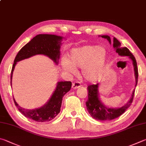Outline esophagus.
<instances>
[{
    "label": "esophagus",
    "instance_id": "esophagus-1",
    "mask_svg": "<svg viewBox=\"0 0 146 146\" xmlns=\"http://www.w3.org/2000/svg\"><path fill=\"white\" fill-rule=\"evenodd\" d=\"M81 86V84L79 82H74L72 84V88L73 89H77Z\"/></svg>",
    "mask_w": 146,
    "mask_h": 146
}]
</instances>
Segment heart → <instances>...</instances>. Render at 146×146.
Wrapping results in <instances>:
<instances>
[{
    "label": "heart",
    "mask_w": 146,
    "mask_h": 146,
    "mask_svg": "<svg viewBox=\"0 0 146 146\" xmlns=\"http://www.w3.org/2000/svg\"><path fill=\"white\" fill-rule=\"evenodd\" d=\"M69 60L64 59L62 65L68 72H75V68H82V75L87 81H98L105 73L108 53L104 47L87 45L75 48L68 54Z\"/></svg>",
    "instance_id": "1"
}]
</instances>
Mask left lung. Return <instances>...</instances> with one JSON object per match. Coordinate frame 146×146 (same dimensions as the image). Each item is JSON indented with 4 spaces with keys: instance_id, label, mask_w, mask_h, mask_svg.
Segmentation results:
<instances>
[{
    "instance_id": "obj_1",
    "label": "left lung",
    "mask_w": 146,
    "mask_h": 146,
    "mask_svg": "<svg viewBox=\"0 0 146 146\" xmlns=\"http://www.w3.org/2000/svg\"><path fill=\"white\" fill-rule=\"evenodd\" d=\"M102 38L107 39L111 43L110 38L108 36H102ZM113 46L115 50V52L117 53L119 55L121 56H128L133 61V64L134 66L135 76V86H137L138 82V76H139V73H138V68L137 61L133 55L131 54L128 48L126 47H121V44L117 39L113 38ZM98 84H93L87 87L88 89V100L86 102L87 109L88 110L90 115L92 116V118L96 120L100 121H110L117 118L121 115L128 108L130 107L131 104L133 102L135 91L133 90L130 100L128 102L126 103L123 107L118 108H108L101 102L98 97Z\"/></svg>"
}]
</instances>
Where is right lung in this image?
I'll return each mask as SVG.
<instances>
[{
	"instance_id": "right-lung-1",
	"label": "right lung",
	"mask_w": 146,
	"mask_h": 146,
	"mask_svg": "<svg viewBox=\"0 0 146 146\" xmlns=\"http://www.w3.org/2000/svg\"><path fill=\"white\" fill-rule=\"evenodd\" d=\"M62 39L61 36L52 34H38L23 46L14 60L11 74V85L15 65L21 60L35 55L42 54L46 55L57 64L60 57L59 50ZM71 87V82H59L56 89L48 103L43 107L37 109H25L18 106L15 99L13 98V100L18 110L26 117L38 122H47L51 121L59 114L62 105V97L70 91Z\"/></svg>"
}]
</instances>
